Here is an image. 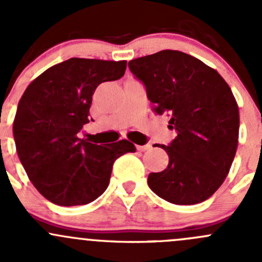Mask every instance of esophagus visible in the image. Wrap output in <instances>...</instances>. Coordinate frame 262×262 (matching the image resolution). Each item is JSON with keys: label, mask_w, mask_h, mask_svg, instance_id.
<instances>
[{"label": "esophagus", "mask_w": 262, "mask_h": 262, "mask_svg": "<svg viewBox=\"0 0 262 262\" xmlns=\"http://www.w3.org/2000/svg\"><path fill=\"white\" fill-rule=\"evenodd\" d=\"M150 148H152V144H144V146H137V149L138 150H142V152H144V150H148V149H150Z\"/></svg>", "instance_id": "obj_1"}]
</instances>
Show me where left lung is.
<instances>
[{"mask_svg":"<svg viewBox=\"0 0 262 262\" xmlns=\"http://www.w3.org/2000/svg\"><path fill=\"white\" fill-rule=\"evenodd\" d=\"M144 84L153 112L170 116L178 137L168 146L167 168L148 176V186L178 205L210 198L236 156L239 113L231 89L213 68L179 50H161L128 63Z\"/></svg>","mask_w":262,"mask_h":262,"instance_id":"8db88e82","label":"left lung"}]
</instances>
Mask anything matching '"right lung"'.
I'll list each match as a JSON object with an SVG mask.
<instances>
[{"instance_id":"add662e5","label":"right lung","mask_w":262,"mask_h":262,"mask_svg":"<svg viewBox=\"0 0 262 262\" xmlns=\"http://www.w3.org/2000/svg\"><path fill=\"white\" fill-rule=\"evenodd\" d=\"M125 70V60L71 58L24 92L12 126L15 144L29 179L49 202L62 207L94 202L109 186L116 158L136 152L126 139L99 146L78 137L96 87L119 80Z\"/></svg>"}]
</instances>
